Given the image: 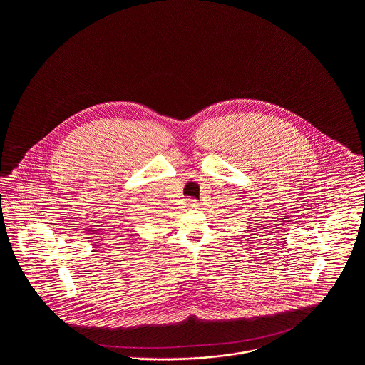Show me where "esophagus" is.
I'll use <instances>...</instances> for the list:
<instances>
[{
    "label": "esophagus",
    "mask_w": 365,
    "mask_h": 365,
    "mask_svg": "<svg viewBox=\"0 0 365 365\" xmlns=\"http://www.w3.org/2000/svg\"><path fill=\"white\" fill-rule=\"evenodd\" d=\"M187 207L191 209H195L198 207V202H197L195 200H189V201H187Z\"/></svg>",
    "instance_id": "obj_1"
}]
</instances>
